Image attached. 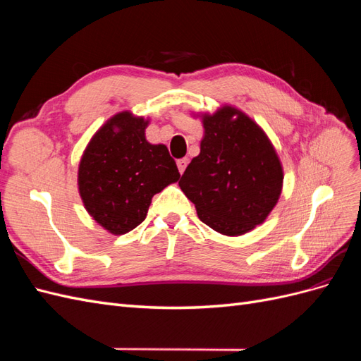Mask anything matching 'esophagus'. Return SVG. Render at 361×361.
<instances>
[{"instance_id": "1", "label": "esophagus", "mask_w": 361, "mask_h": 361, "mask_svg": "<svg viewBox=\"0 0 361 361\" xmlns=\"http://www.w3.org/2000/svg\"><path fill=\"white\" fill-rule=\"evenodd\" d=\"M188 166V158H182V159H178V169L180 171V174L185 171V169H187Z\"/></svg>"}]
</instances>
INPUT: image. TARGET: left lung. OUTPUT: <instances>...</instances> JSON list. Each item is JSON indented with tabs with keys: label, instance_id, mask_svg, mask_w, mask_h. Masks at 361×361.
Instances as JSON below:
<instances>
[{
	"label": "left lung",
	"instance_id": "1",
	"mask_svg": "<svg viewBox=\"0 0 361 361\" xmlns=\"http://www.w3.org/2000/svg\"><path fill=\"white\" fill-rule=\"evenodd\" d=\"M203 123L200 154L182 174L179 187L200 220L226 236L244 235L267 220L283 188V167L271 140L253 118L232 105Z\"/></svg>",
	"mask_w": 361,
	"mask_h": 361
}]
</instances>
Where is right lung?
<instances>
[{"mask_svg":"<svg viewBox=\"0 0 361 361\" xmlns=\"http://www.w3.org/2000/svg\"><path fill=\"white\" fill-rule=\"evenodd\" d=\"M150 118L120 111L96 130L78 166L85 211L113 235L145 221L152 197L180 174L166 145L146 140Z\"/></svg>","mask_w":361,"mask_h":361,"instance_id":"add662e5","label":"right lung"}]
</instances>
